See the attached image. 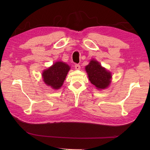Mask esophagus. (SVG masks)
<instances>
[{
    "instance_id": "1",
    "label": "esophagus",
    "mask_w": 150,
    "mask_h": 150,
    "mask_svg": "<svg viewBox=\"0 0 150 150\" xmlns=\"http://www.w3.org/2000/svg\"><path fill=\"white\" fill-rule=\"evenodd\" d=\"M74 67H75V69L76 70H79L81 69V66L79 64H76Z\"/></svg>"
}]
</instances>
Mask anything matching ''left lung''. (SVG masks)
Wrapping results in <instances>:
<instances>
[{"label":"left lung","mask_w":150,"mask_h":150,"mask_svg":"<svg viewBox=\"0 0 150 150\" xmlns=\"http://www.w3.org/2000/svg\"><path fill=\"white\" fill-rule=\"evenodd\" d=\"M85 69L90 82L96 86L98 89H106L110 84L111 73L102 67L97 61L91 60L89 64L85 67Z\"/></svg>","instance_id":"obj_1"}]
</instances>
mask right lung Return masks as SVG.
Instances as JSON below:
<instances>
[{"mask_svg":"<svg viewBox=\"0 0 150 150\" xmlns=\"http://www.w3.org/2000/svg\"><path fill=\"white\" fill-rule=\"evenodd\" d=\"M69 66L66 62L58 61L42 72L43 81L54 89H58L62 86L67 72L70 70Z\"/></svg>","mask_w":150,"mask_h":150,"instance_id":"1","label":"right lung"}]
</instances>
